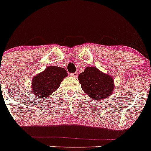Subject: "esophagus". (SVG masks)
<instances>
[{
  "label": "esophagus",
  "mask_w": 151,
  "mask_h": 151,
  "mask_svg": "<svg viewBox=\"0 0 151 151\" xmlns=\"http://www.w3.org/2000/svg\"><path fill=\"white\" fill-rule=\"evenodd\" d=\"M70 75H71V77H77V75H78V73H77V72L73 73V74H71Z\"/></svg>",
  "instance_id": "34e87169"
}]
</instances>
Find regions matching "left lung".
I'll use <instances>...</instances> for the list:
<instances>
[{"instance_id": "left-lung-1", "label": "left lung", "mask_w": 151, "mask_h": 151, "mask_svg": "<svg viewBox=\"0 0 151 151\" xmlns=\"http://www.w3.org/2000/svg\"><path fill=\"white\" fill-rule=\"evenodd\" d=\"M78 80L85 94L96 101L109 98L114 91V80L109 74H104L96 67H86L79 74Z\"/></svg>"}]
</instances>
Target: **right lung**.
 I'll return each mask as SVG.
<instances>
[{"mask_svg":"<svg viewBox=\"0 0 151 151\" xmlns=\"http://www.w3.org/2000/svg\"><path fill=\"white\" fill-rule=\"evenodd\" d=\"M68 76L66 69L56 66H48L32 80V93L41 99L47 98L60 87L63 79Z\"/></svg>","mask_w":151,"mask_h":151,"instance_id":"obj_1","label":"right lung"}]
</instances>
